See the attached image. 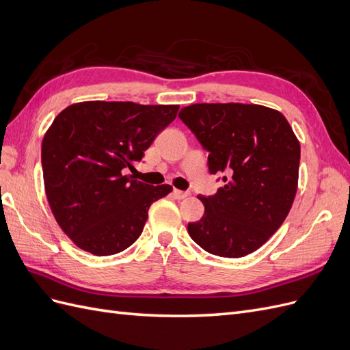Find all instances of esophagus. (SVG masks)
Returning a JSON list of instances; mask_svg holds the SVG:
<instances>
[{"label": "esophagus", "instance_id": "34e87169", "mask_svg": "<svg viewBox=\"0 0 350 350\" xmlns=\"http://www.w3.org/2000/svg\"><path fill=\"white\" fill-rule=\"evenodd\" d=\"M189 196V193H187V191H181V189H174V197L176 198V200H184V198H187Z\"/></svg>", "mask_w": 350, "mask_h": 350}]
</instances>
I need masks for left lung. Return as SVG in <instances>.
<instances>
[{
	"instance_id": "obj_1",
	"label": "left lung",
	"mask_w": 350,
	"mask_h": 350,
	"mask_svg": "<svg viewBox=\"0 0 350 350\" xmlns=\"http://www.w3.org/2000/svg\"><path fill=\"white\" fill-rule=\"evenodd\" d=\"M179 118L208 152L210 174H225L215 196H198L204 216L188 224L210 254L239 258L266 243L298 189L301 146L288 120L262 105L194 103Z\"/></svg>"
}]
</instances>
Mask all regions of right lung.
<instances>
[{"mask_svg": "<svg viewBox=\"0 0 350 350\" xmlns=\"http://www.w3.org/2000/svg\"><path fill=\"white\" fill-rule=\"evenodd\" d=\"M179 105L88 100L61 111L42 140L48 203L62 232L83 251L103 257L142 235L156 200L172 191L124 175L143 159Z\"/></svg>", "mask_w": 350, "mask_h": 350, "instance_id": "1", "label": "right lung"}]
</instances>
